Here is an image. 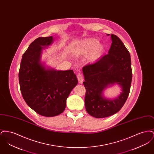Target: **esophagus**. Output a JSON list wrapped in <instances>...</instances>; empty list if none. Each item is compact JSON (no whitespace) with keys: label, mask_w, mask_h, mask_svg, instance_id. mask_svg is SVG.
Segmentation results:
<instances>
[{"label":"esophagus","mask_w":154,"mask_h":154,"mask_svg":"<svg viewBox=\"0 0 154 154\" xmlns=\"http://www.w3.org/2000/svg\"><path fill=\"white\" fill-rule=\"evenodd\" d=\"M77 79L79 81V82L80 84H82V82H83V77H82V75L81 73H79L77 75Z\"/></svg>","instance_id":"34e87169"}]
</instances>
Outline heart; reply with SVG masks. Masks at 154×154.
<instances>
[{
  "instance_id": "obj_1",
  "label": "heart",
  "mask_w": 154,
  "mask_h": 154,
  "mask_svg": "<svg viewBox=\"0 0 154 154\" xmlns=\"http://www.w3.org/2000/svg\"><path fill=\"white\" fill-rule=\"evenodd\" d=\"M103 50V46L95 38L85 40L80 43L75 48L74 53L77 56H83L92 52L90 58L92 60L97 58Z\"/></svg>"
}]
</instances>
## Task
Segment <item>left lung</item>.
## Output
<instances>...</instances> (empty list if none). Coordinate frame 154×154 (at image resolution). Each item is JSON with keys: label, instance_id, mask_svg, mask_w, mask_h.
I'll return each mask as SVG.
<instances>
[{"label": "left lung", "instance_id": "8db88e82", "mask_svg": "<svg viewBox=\"0 0 154 154\" xmlns=\"http://www.w3.org/2000/svg\"><path fill=\"white\" fill-rule=\"evenodd\" d=\"M107 36L109 35L107 34ZM112 43L108 54L82 67L86 89L85 106L88 114L97 118L107 117L121 109L129 94L132 79L130 53L120 38L111 35ZM118 85L122 92L114 99L103 92L110 86Z\"/></svg>", "mask_w": 154, "mask_h": 154}]
</instances>
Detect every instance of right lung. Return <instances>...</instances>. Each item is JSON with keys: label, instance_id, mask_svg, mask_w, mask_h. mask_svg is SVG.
Listing matches in <instances>:
<instances>
[{"label": "right lung", "instance_id": "1", "mask_svg": "<svg viewBox=\"0 0 154 154\" xmlns=\"http://www.w3.org/2000/svg\"><path fill=\"white\" fill-rule=\"evenodd\" d=\"M53 41L52 36L34 40L22 55L19 71L20 89L25 102L37 114L48 117L63 112L66 99L78 83L73 70H57L42 62L43 50Z\"/></svg>", "mask_w": 154, "mask_h": 154}]
</instances>
